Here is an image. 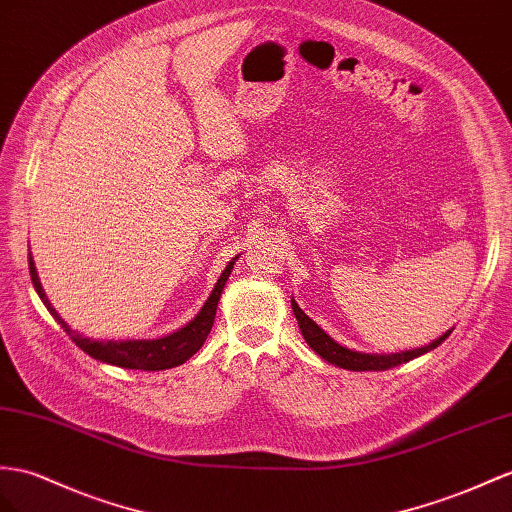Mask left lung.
Returning <instances> with one entry per match:
<instances>
[{
  "label": "left lung",
  "instance_id": "obj_1",
  "mask_svg": "<svg viewBox=\"0 0 512 512\" xmlns=\"http://www.w3.org/2000/svg\"><path fill=\"white\" fill-rule=\"evenodd\" d=\"M292 311L296 316V322L300 326V333H303L305 342L309 344V348L316 352L318 357H322L326 363L337 365V368H344V370H352V372H383V370H391L396 368L400 363L411 361L419 355H426L432 348H437L439 344H443L448 335L452 333V329L448 333H443L441 337H437L435 342H430L428 346L422 348H413V350H402V352H383V355H378V352H359V350H352L346 348L335 339L326 333L322 326H318L313 322L307 313L298 307L296 300L292 298Z\"/></svg>",
  "mask_w": 512,
  "mask_h": 512
}]
</instances>
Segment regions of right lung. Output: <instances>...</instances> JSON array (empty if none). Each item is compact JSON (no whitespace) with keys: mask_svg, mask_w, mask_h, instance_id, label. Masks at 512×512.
Returning a JSON list of instances; mask_svg holds the SVG:
<instances>
[{"mask_svg":"<svg viewBox=\"0 0 512 512\" xmlns=\"http://www.w3.org/2000/svg\"><path fill=\"white\" fill-rule=\"evenodd\" d=\"M235 259L238 257H233L227 264V268L222 270L218 283L214 285V290L205 300L201 311L196 313V316L186 326H181L179 331L168 333V335L157 337V339H93V337L77 333L60 318V313L54 309V305L49 303V298L41 285V279H38L32 255H30V277L34 283V290L38 292V296H41L47 311L56 318V322L62 326L64 331H67V335L86 352V355H90L97 361H103V363L119 365V368H127V370L160 372V370L177 368V365L186 363L205 344V339L214 326L218 300H220L222 290H225Z\"/></svg>","mask_w":512,"mask_h":512,"instance_id":"1","label":"right lung"}]
</instances>
